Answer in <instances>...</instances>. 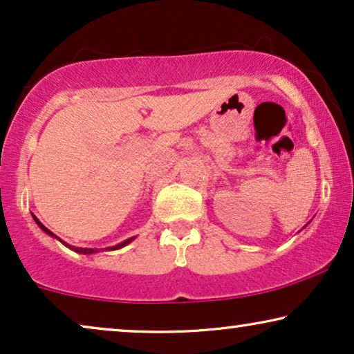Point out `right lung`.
Instances as JSON below:
<instances>
[{
  "label": "right lung",
  "mask_w": 354,
  "mask_h": 354,
  "mask_svg": "<svg viewBox=\"0 0 354 354\" xmlns=\"http://www.w3.org/2000/svg\"><path fill=\"white\" fill-rule=\"evenodd\" d=\"M32 216H33V214H32ZM33 219H35V222H37V224H38V227H40V229H41L43 232H45V234H48V235H50V236H55V239H57V240H59L62 245H64V246H67V248H69V250H72V251H75V253H79V254H93V253H100V251H104V250H106V251H114V250H120V248H124V246H125V245H129V243H130V241H133V240H135V236H130V239H127V240H124V241H120V243H119V245H114V246H108V248H104V250H96V248H80V246H72V245H69V243H66V241H62V240L59 239V236H57V235H55V234H53V232H51V230H48V229H46V227H45V225H43L40 221H38V219H37V217H35V216H33Z\"/></svg>",
  "instance_id": "obj_1"
}]
</instances>
